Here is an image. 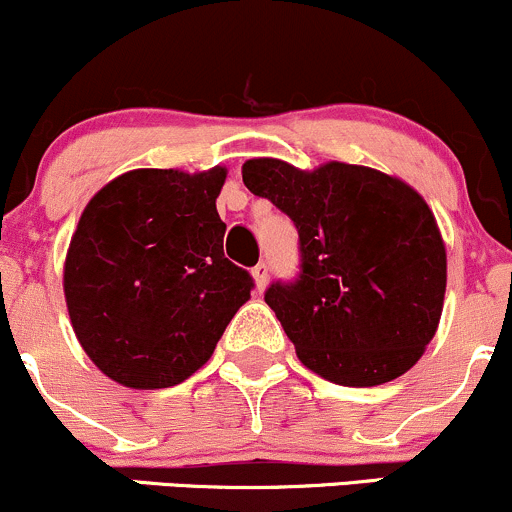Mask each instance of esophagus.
<instances>
[{
    "instance_id": "obj_1",
    "label": "esophagus",
    "mask_w": 512,
    "mask_h": 512,
    "mask_svg": "<svg viewBox=\"0 0 512 512\" xmlns=\"http://www.w3.org/2000/svg\"><path fill=\"white\" fill-rule=\"evenodd\" d=\"M251 276H254V280H256L258 293H261V290H266V283H268V266H266V263H258V266H254Z\"/></svg>"
}]
</instances>
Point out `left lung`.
<instances>
[{
  "mask_svg": "<svg viewBox=\"0 0 512 512\" xmlns=\"http://www.w3.org/2000/svg\"><path fill=\"white\" fill-rule=\"evenodd\" d=\"M244 185L293 219L300 273L266 290L298 359L339 386H381L417 364L447 290V251L427 202L366 166L298 170L251 158Z\"/></svg>",
  "mask_w": 512,
  "mask_h": 512,
  "instance_id": "obj_1",
  "label": "left lung"
}]
</instances>
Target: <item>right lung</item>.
<instances>
[{
	"instance_id": "add662e5",
	"label": "right lung",
	"mask_w": 512,
	"mask_h": 512,
	"mask_svg": "<svg viewBox=\"0 0 512 512\" xmlns=\"http://www.w3.org/2000/svg\"><path fill=\"white\" fill-rule=\"evenodd\" d=\"M227 170L139 168L90 200L65 256L63 290L78 342L126 388L190 378L254 278L224 258L217 197Z\"/></svg>"
}]
</instances>
